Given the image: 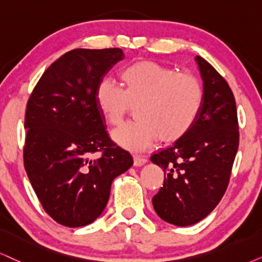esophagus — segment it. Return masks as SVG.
<instances>
[{
    "label": "esophagus",
    "instance_id": "1",
    "mask_svg": "<svg viewBox=\"0 0 262 262\" xmlns=\"http://www.w3.org/2000/svg\"><path fill=\"white\" fill-rule=\"evenodd\" d=\"M133 158H134V165H135V167H141V165H144L147 162L146 158L141 157V156H134Z\"/></svg>",
    "mask_w": 262,
    "mask_h": 262
}]
</instances>
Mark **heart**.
Here are the masks:
<instances>
[{"label":"heart","mask_w":262,"mask_h":262,"mask_svg":"<svg viewBox=\"0 0 262 262\" xmlns=\"http://www.w3.org/2000/svg\"><path fill=\"white\" fill-rule=\"evenodd\" d=\"M124 88L104 79L95 91V104L105 120L118 124L135 106L137 120L112 132L116 144L130 151H145L162 141L181 139L197 121L204 100L201 81L190 74H177L156 62L142 61L122 72Z\"/></svg>","instance_id":"1"}]
</instances>
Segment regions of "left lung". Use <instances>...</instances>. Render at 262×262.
<instances>
[{
	"instance_id": "left-lung-1",
	"label": "left lung",
	"mask_w": 262,
	"mask_h": 262,
	"mask_svg": "<svg viewBox=\"0 0 262 262\" xmlns=\"http://www.w3.org/2000/svg\"><path fill=\"white\" fill-rule=\"evenodd\" d=\"M194 61L204 89L200 116L183 138L151 156L165 175L152 198L154 209L175 226L200 223L219 204L239 142L232 91L207 60L196 57Z\"/></svg>"
}]
</instances>
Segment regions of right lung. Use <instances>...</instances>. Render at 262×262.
<instances>
[{"instance_id":"add662e5","label":"right lung","mask_w":262,"mask_h":262,"mask_svg":"<svg viewBox=\"0 0 262 262\" xmlns=\"http://www.w3.org/2000/svg\"><path fill=\"white\" fill-rule=\"evenodd\" d=\"M123 59L120 48L65 53L45 71L26 105V174L46 213L64 226L97 220L114 179L133 165L130 154L108 137L95 104L98 84Z\"/></svg>"}]
</instances>
